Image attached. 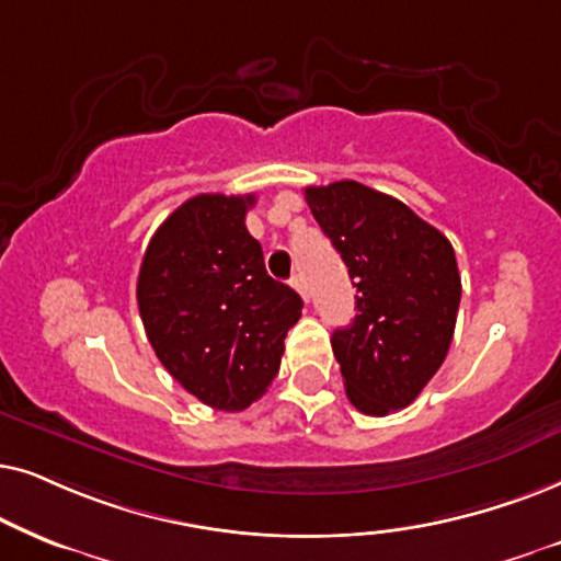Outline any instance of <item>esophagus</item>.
<instances>
[{
  "mask_svg": "<svg viewBox=\"0 0 561 561\" xmlns=\"http://www.w3.org/2000/svg\"><path fill=\"white\" fill-rule=\"evenodd\" d=\"M289 282H293V287L297 289V293H300V295H302V300H305V302H308V300H310V293H308V285H305L302 274H293V279H289Z\"/></svg>",
  "mask_w": 561,
  "mask_h": 561,
  "instance_id": "obj_1",
  "label": "esophagus"
}]
</instances>
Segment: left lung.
Instances as JSON below:
<instances>
[{
    "label": "left lung",
    "instance_id": "obj_1",
    "mask_svg": "<svg viewBox=\"0 0 561 561\" xmlns=\"http://www.w3.org/2000/svg\"><path fill=\"white\" fill-rule=\"evenodd\" d=\"M356 287V318L333 331L351 405L408 408L449 354L461 300L457 256L442 230L400 199L351 179L305 190Z\"/></svg>",
    "mask_w": 561,
    "mask_h": 561
}]
</instances>
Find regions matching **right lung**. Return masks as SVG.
<instances>
[{"label": "right lung", "mask_w": 561, "mask_h": 561, "mask_svg": "<svg viewBox=\"0 0 561 561\" xmlns=\"http://www.w3.org/2000/svg\"><path fill=\"white\" fill-rule=\"evenodd\" d=\"M253 194H197L148 243L138 274L146 335L171 377L226 413L259 400L302 316L293 287L266 274L245 228Z\"/></svg>", "instance_id": "add662e5"}]
</instances>
